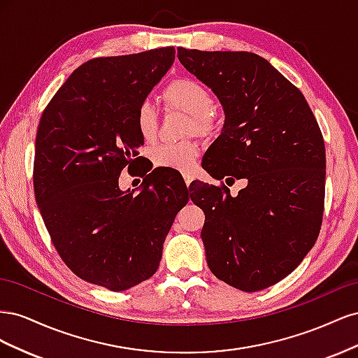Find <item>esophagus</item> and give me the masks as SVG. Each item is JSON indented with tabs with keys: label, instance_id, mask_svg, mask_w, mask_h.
Listing matches in <instances>:
<instances>
[{
	"label": "esophagus",
	"instance_id": "esophagus-1",
	"mask_svg": "<svg viewBox=\"0 0 358 358\" xmlns=\"http://www.w3.org/2000/svg\"><path fill=\"white\" fill-rule=\"evenodd\" d=\"M183 179H185L187 187H189V185H191V182H192V176H191V175H185V176H183Z\"/></svg>",
	"mask_w": 358,
	"mask_h": 358
}]
</instances>
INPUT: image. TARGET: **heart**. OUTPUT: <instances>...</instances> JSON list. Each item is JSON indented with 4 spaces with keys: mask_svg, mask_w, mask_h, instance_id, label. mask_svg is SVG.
<instances>
[{
    "mask_svg": "<svg viewBox=\"0 0 358 358\" xmlns=\"http://www.w3.org/2000/svg\"><path fill=\"white\" fill-rule=\"evenodd\" d=\"M162 99L171 109L187 113L189 116V133L209 137L218 128V119L213 112L215 100L206 86L189 78L171 80ZM136 128L145 140H152L158 129V115L155 107L149 101L140 103L136 110ZM199 157V146L194 142L185 143H161L150 150L154 164L161 169H170L180 173H191Z\"/></svg>",
    "mask_w": 358,
    "mask_h": 358,
    "instance_id": "b5f03b06",
    "label": "heart"
}]
</instances>
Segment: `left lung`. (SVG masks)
<instances>
[{
    "label": "left lung",
    "mask_w": 358,
    "mask_h": 358,
    "mask_svg": "<svg viewBox=\"0 0 358 358\" xmlns=\"http://www.w3.org/2000/svg\"><path fill=\"white\" fill-rule=\"evenodd\" d=\"M178 58L224 107L222 133L203 169L218 180L248 182L236 197L224 183L192 187L191 200L206 215L208 266L237 289H264L288 276L318 239L326 196L320 125L305 95L257 53L179 48Z\"/></svg>",
    "instance_id": "8db88e82"
}]
</instances>
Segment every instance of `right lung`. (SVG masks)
<instances>
[{
    "label": "right lung",
    "instance_id": "1",
    "mask_svg": "<svg viewBox=\"0 0 358 358\" xmlns=\"http://www.w3.org/2000/svg\"><path fill=\"white\" fill-rule=\"evenodd\" d=\"M175 53L169 46L86 61L40 117L36 201L62 262L86 282L124 291L149 279L175 216L189 200L187 185L167 192L155 170L137 196L117 185L121 171L142 159L137 107Z\"/></svg>",
    "mask_w": 358,
    "mask_h": 358
}]
</instances>
